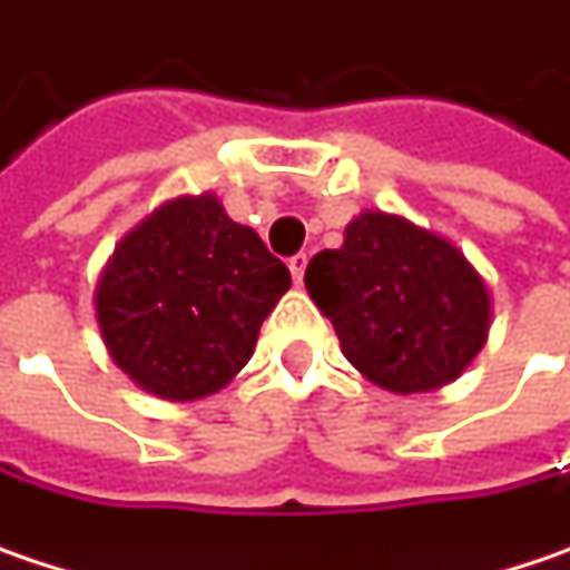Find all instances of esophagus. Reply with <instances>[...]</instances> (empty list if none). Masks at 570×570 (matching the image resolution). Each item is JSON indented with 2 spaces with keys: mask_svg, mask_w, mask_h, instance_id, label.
Here are the masks:
<instances>
[{
  "mask_svg": "<svg viewBox=\"0 0 570 570\" xmlns=\"http://www.w3.org/2000/svg\"><path fill=\"white\" fill-rule=\"evenodd\" d=\"M288 268H292V278H295V285H302V278H305V268H307L305 253L292 256V259H288Z\"/></svg>",
  "mask_w": 570,
  "mask_h": 570,
  "instance_id": "34e87169",
  "label": "esophagus"
}]
</instances>
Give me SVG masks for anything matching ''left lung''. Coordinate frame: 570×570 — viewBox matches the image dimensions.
Segmentation results:
<instances>
[{
	"label": "left lung",
	"mask_w": 570,
	"mask_h": 570,
	"mask_svg": "<svg viewBox=\"0 0 570 570\" xmlns=\"http://www.w3.org/2000/svg\"><path fill=\"white\" fill-rule=\"evenodd\" d=\"M305 288L346 360L399 395L454 383L493 314L487 282L454 243L383 210L350 220L344 246L307 263Z\"/></svg>",
	"instance_id": "8db88e82"
}]
</instances>
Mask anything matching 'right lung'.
<instances>
[{
	"instance_id": "add662e5",
	"label": "right lung",
	"mask_w": 570,
	"mask_h": 570,
	"mask_svg": "<svg viewBox=\"0 0 570 570\" xmlns=\"http://www.w3.org/2000/svg\"><path fill=\"white\" fill-rule=\"evenodd\" d=\"M288 285L285 263L214 194L175 197L119 239L97 285V324L136 386L190 402L246 366Z\"/></svg>"
}]
</instances>
